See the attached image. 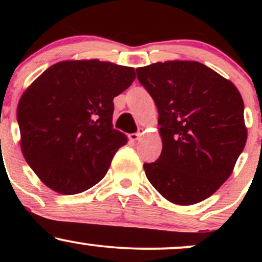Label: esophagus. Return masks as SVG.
Here are the masks:
<instances>
[{
  "label": "esophagus",
  "mask_w": 262,
  "mask_h": 262,
  "mask_svg": "<svg viewBox=\"0 0 262 262\" xmlns=\"http://www.w3.org/2000/svg\"><path fill=\"white\" fill-rule=\"evenodd\" d=\"M141 134H143V132H141V130L137 132V133H132V134H129V139L133 140V141H135V140H139V138H140V135H141Z\"/></svg>",
  "instance_id": "esophagus-1"
}]
</instances>
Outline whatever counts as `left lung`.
<instances>
[{
	"instance_id": "8db88e82",
	"label": "left lung",
	"mask_w": 262,
	"mask_h": 262,
	"mask_svg": "<svg viewBox=\"0 0 262 262\" xmlns=\"http://www.w3.org/2000/svg\"><path fill=\"white\" fill-rule=\"evenodd\" d=\"M159 112L162 151L144 164L148 180L170 202L189 206L212 196L233 172L248 132L244 102L229 80L197 61L137 69Z\"/></svg>"
}]
</instances>
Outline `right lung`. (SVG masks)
I'll use <instances>...</instances> for the list:
<instances>
[{
  "instance_id": "1",
  "label": "right lung",
  "mask_w": 262,
  "mask_h": 262,
  "mask_svg": "<svg viewBox=\"0 0 262 262\" xmlns=\"http://www.w3.org/2000/svg\"><path fill=\"white\" fill-rule=\"evenodd\" d=\"M135 79L133 68L71 60L50 66L20 97L23 156L58 193L76 194L103 179L127 137L113 128V98Z\"/></svg>"
}]
</instances>
